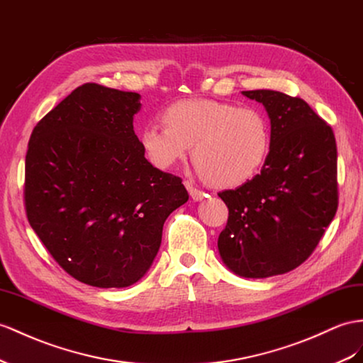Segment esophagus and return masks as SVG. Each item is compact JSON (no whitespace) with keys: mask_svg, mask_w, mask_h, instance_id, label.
I'll return each mask as SVG.
<instances>
[{"mask_svg":"<svg viewBox=\"0 0 363 363\" xmlns=\"http://www.w3.org/2000/svg\"><path fill=\"white\" fill-rule=\"evenodd\" d=\"M185 187H187V190H189V193H190V196H191L193 201H202L203 198L207 196L206 191L199 190V189L196 187V185H193L190 181H185Z\"/></svg>","mask_w":363,"mask_h":363,"instance_id":"34e87169","label":"esophagus"}]
</instances>
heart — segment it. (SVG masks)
Segmentation results:
<instances>
[{
  "label": "heart",
  "instance_id": "obj_1",
  "mask_svg": "<svg viewBox=\"0 0 363 363\" xmlns=\"http://www.w3.org/2000/svg\"><path fill=\"white\" fill-rule=\"evenodd\" d=\"M162 118L165 124H148L139 135L156 169H172L193 145L203 178L216 187H236L257 174L270 155V121L256 107L189 98L170 104Z\"/></svg>",
  "mask_w": 363,
  "mask_h": 363
}]
</instances>
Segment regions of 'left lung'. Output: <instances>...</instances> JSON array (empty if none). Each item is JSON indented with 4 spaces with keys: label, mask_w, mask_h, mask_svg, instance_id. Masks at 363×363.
Segmentation results:
<instances>
[{
    "label": "left lung",
    "mask_w": 363,
    "mask_h": 363,
    "mask_svg": "<svg viewBox=\"0 0 363 363\" xmlns=\"http://www.w3.org/2000/svg\"><path fill=\"white\" fill-rule=\"evenodd\" d=\"M242 93L270 116L272 148L261 173L219 193L228 220L218 248L231 272L259 279L294 270L318 247L337 211V147L333 128L303 99Z\"/></svg>",
    "instance_id": "obj_1"
}]
</instances>
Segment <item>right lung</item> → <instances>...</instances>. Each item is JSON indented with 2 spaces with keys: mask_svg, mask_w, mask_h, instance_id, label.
I'll return each mask as SVG.
<instances>
[{
  "mask_svg": "<svg viewBox=\"0 0 363 363\" xmlns=\"http://www.w3.org/2000/svg\"><path fill=\"white\" fill-rule=\"evenodd\" d=\"M139 99L82 84L35 125L27 148L29 224L62 270L91 286L138 282L165 219L189 201L179 176L145 160L133 130Z\"/></svg>",
  "mask_w": 363,
  "mask_h": 363,
  "instance_id": "right-lung-1",
  "label": "right lung"
}]
</instances>
